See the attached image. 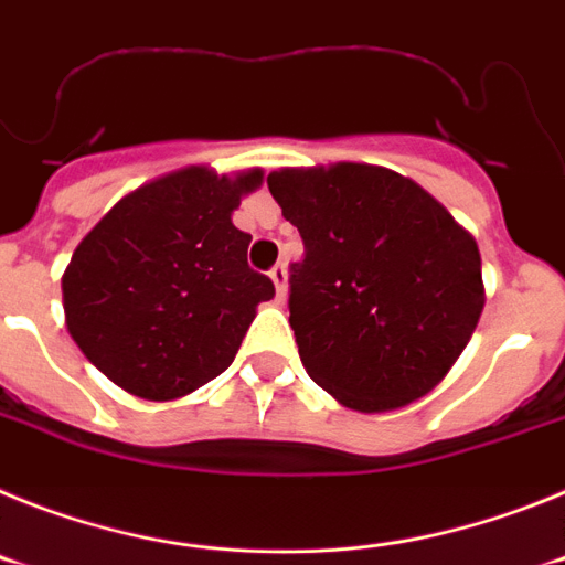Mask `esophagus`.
<instances>
[{
    "instance_id": "obj_1",
    "label": "esophagus",
    "mask_w": 565,
    "mask_h": 565,
    "mask_svg": "<svg viewBox=\"0 0 565 565\" xmlns=\"http://www.w3.org/2000/svg\"><path fill=\"white\" fill-rule=\"evenodd\" d=\"M268 277L274 279V288H277L279 302H286V263H277V266L268 271Z\"/></svg>"
}]
</instances>
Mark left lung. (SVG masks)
I'll return each instance as SVG.
<instances>
[{"label":"left lung","mask_w":565,"mask_h":565,"mask_svg":"<svg viewBox=\"0 0 565 565\" xmlns=\"http://www.w3.org/2000/svg\"><path fill=\"white\" fill-rule=\"evenodd\" d=\"M268 192L306 243L288 322L308 376L359 413L427 396L481 319L476 237L384 167L279 169Z\"/></svg>","instance_id":"1"}]
</instances>
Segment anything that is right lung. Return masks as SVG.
Here are the masks:
<instances>
[{
    "label": "right lung",
    "mask_w": 565,
    "mask_h": 565,
    "mask_svg": "<svg viewBox=\"0 0 565 565\" xmlns=\"http://www.w3.org/2000/svg\"><path fill=\"white\" fill-rule=\"evenodd\" d=\"M263 183L186 167L124 194L78 243L62 277L70 337L127 393L169 402L234 362L259 302L274 297L248 268L252 234L232 212Z\"/></svg>",
    "instance_id": "obj_1"
}]
</instances>
